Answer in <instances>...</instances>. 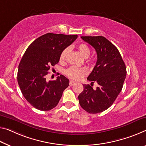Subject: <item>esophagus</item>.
<instances>
[{
    "label": "esophagus",
    "mask_w": 146,
    "mask_h": 146,
    "mask_svg": "<svg viewBox=\"0 0 146 146\" xmlns=\"http://www.w3.org/2000/svg\"><path fill=\"white\" fill-rule=\"evenodd\" d=\"M75 84H76V82H74V81H72V80H70V82H69V84H70V86H74V85Z\"/></svg>",
    "instance_id": "1"
}]
</instances>
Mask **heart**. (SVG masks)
Segmentation results:
<instances>
[{
    "instance_id": "heart-1",
    "label": "heart",
    "mask_w": 146,
    "mask_h": 146,
    "mask_svg": "<svg viewBox=\"0 0 146 146\" xmlns=\"http://www.w3.org/2000/svg\"><path fill=\"white\" fill-rule=\"evenodd\" d=\"M77 50L81 55L85 58H87L90 55L91 50L90 48L86 44H81L77 46ZM69 52V49L66 48L62 51L60 55V61L63 62L66 60L67 55ZM87 61H92L91 59H87ZM87 74L86 69L84 68H79L76 66H70L66 70V74L72 79L78 80L81 78L85 76Z\"/></svg>"
}]
</instances>
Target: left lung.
<instances>
[{"label": "left lung", "mask_w": 146, "mask_h": 146, "mask_svg": "<svg viewBox=\"0 0 146 146\" xmlns=\"http://www.w3.org/2000/svg\"><path fill=\"white\" fill-rule=\"evenodd\" d=\"M95 48L97 60L87 78L90 85H83L84 91L78 96L81 107L89 113H97L110 107L121 91L127 75L125 64L117 48L102 36H81ZM96 82L99 87H92Z\"/></svg>", "instance_id": "left-lung-1"}]
</instances>
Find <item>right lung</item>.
<instances>
[{
	"label": "right lung",
	"instance_id": "obj_1",
	"mask_svg": "<svg viewBox=\"0 0 146 146\" xmlns=\"http://www.w3.org/2000/svg\"><path fill=\"white\" fill-rule=\"evenodd\" d=\"M78 35L47 33L30 44L19 62L17 82L25 98L41 111L54 108L59 103L69 80L60 75L47 82L46 76L51 66L57 64L60 55L74 42Z\"/></svg>",
	"mask_w": 146,
	"mask_h": 146
}]
</instances>
